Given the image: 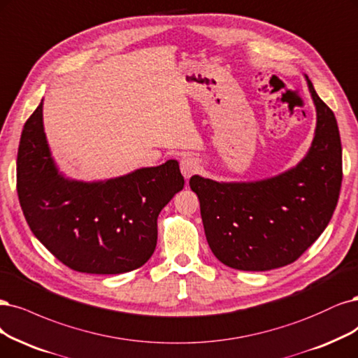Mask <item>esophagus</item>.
Returning <instances> with one entry per match:
<instances>
[{
    "label": "esophagus",
    "instance_id": "34e87169",
    "mask_svg": "<svg viewBox=\"0 0 358 358\" xmlns=\"http://www.w3.org/2000/svg\"><path fill=\"white\" fill-rule=\"evenodd\" d=\"M200 170V162L194 157H183L180 159V171L185 179H189Z\"/></svg>",
    "mask_w": 358,
    "mask_h": 358
}]
</instances>
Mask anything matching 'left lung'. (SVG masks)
I'll return each mask as SVG.
<instances>
[{
	"mask_svg": "<svg viewBox=\"0 0 358 358\" xmlns=\"http://www.w3.org/2000/svg\"><path fill=\"white\" fill-rule=\"evenodd\" d=\"M306 78L317 110L310 151L285 173L255 182H216L195 175L204 232L222 264L241 271L286 266L322 236L342 183L338 122Z\"/></svg>",
	"mask_w": 358,
	"mask_h": 358,
	"instance_id": "1",
	"label": "left lung"
}]
</instances>
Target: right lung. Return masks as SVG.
Returning a JSON list of instances; mask_svg holds the SVG:
<instances>
[{
    "label": "right lung",
    "instance_id": "right-lung-1",
    "mask_svg": "<svg viewBox=\"0 0 358 358\" xmlns=\"http://www.w3.org/2000/svg\"><path fill=\"white\" fill-rule=\"evenodd\" d=\"M183 183L176 159L108 180L68 179L47 143L43 101L23 126L17 195L24 219L44 248L78 273L142 266L155 250L157 217Z\"/></svg>",
    "mask_w": 358,
    "mask_h": 358
}]
</instances>
